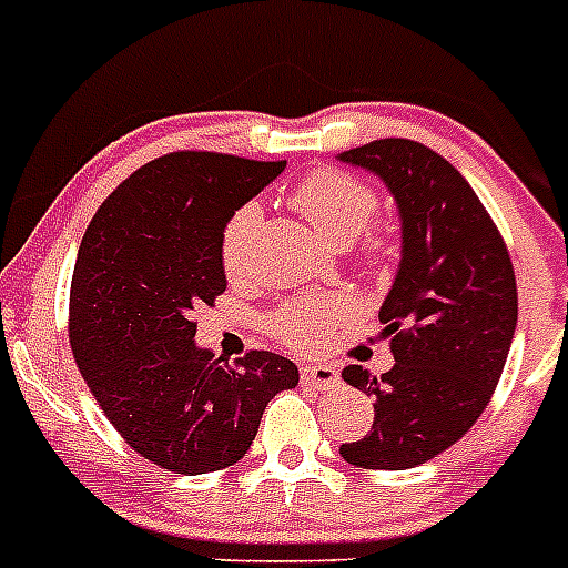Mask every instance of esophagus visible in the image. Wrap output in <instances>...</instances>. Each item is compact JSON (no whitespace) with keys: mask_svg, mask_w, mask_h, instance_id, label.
<instances>
[{"mask_svg":"<svg viewBox=\"0 0 568 568\" xmlns=\"http://www.w3.org/2000/svg\"><path fill=\"white\" fill-rule=\"evenodd\" d=\"M301 381L315 389H335L341 384V373L329 364H310L301 369Z\"/></svg>","mask_w":568,"mask_h":568,"instance_id":"obj_1","label":"esophagus"}]
</instances>
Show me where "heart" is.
I'll return each mask as SVG.
<instances>
[{
	"mask_svg": "<svg viewBox=\"0 0 568 568\" xmlns=\"http://www.w3.org/2000/svg\"><path fill=\"white\" fill-rule=\"evenodd\" d=\"M293 207L298 210L315 230L333 244H349L361 230L373 222L378 213V195L369 184L344 170H315L307 179L295 184L290 195ZM261 219L258 204H244L230 215L222 235V264L227 275H239L244 267V253ZM369 261H381L386 255V241L381 235H369L366 241ZM346 310L344 298L335 295H304L290 301L287 307L270 318V329L293 346H315L333 324H338Z\"/></svg>",
	"mask_w": 568,
	"mask_h": 568,
	"instance_id": "b5f03b06",
	"label": "heart"
}]
</instances>
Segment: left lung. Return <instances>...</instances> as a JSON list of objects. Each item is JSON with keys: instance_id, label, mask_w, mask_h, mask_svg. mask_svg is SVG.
<instances>
[{"instance_id": "8db88e82", "label": "left lung", "mask_w": 568, "mask_h": 568, "mask_svg": "<svg viewBox=\"0 0 568 568\" xmlns=\"http://www.w3.org/2000/svg\"><path fill=\"white\" fill-rule=\"evenodd\" d=\"M378 175L398 204L400 261L381 304L395 366L381 378L349 364L341 378L375 398L369 435L341 446L361 469H413L464 438L489 404L515 327L509 250L464 175L409 139L338 153Z\"/></svg>"}]
</instances>
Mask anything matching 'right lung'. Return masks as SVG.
Masks as SVG:
<instances>
[{"mask_svg":"<svg viewBox=\"0 0 568 568\" xmlns=\"http://www.w3.org/2000/svg\"><path fill=\"white\" fill-rule=\"evenodd\" d=\"M287 162L182 150L124 179L93 215L70 281V346L115 433L175 475L233 466L298 366L267 349L235 364L195 344L193 313L227 290L230 215Z\"/></svg>","mask_w":568,"mask_h":568,"instance_id":"obj_1","label":"right lung"}]
</instances>
